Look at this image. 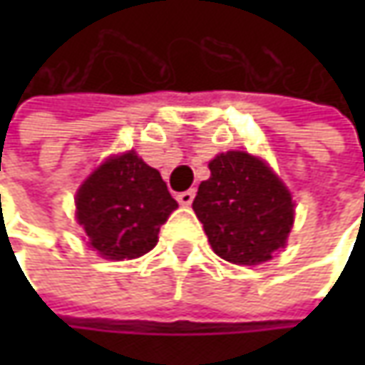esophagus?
Masks as SVG:
<instances>
[{
    "label": "esophagus",
    "instance_id": "1",
    "mask_svg": "<svg viewBox=\"0 0 365 365\" xmlns=\"http://www.w3.org/2000/svg\"><path fill=\"white\" fill-rule=\"evenodd\" d=\"M176 199H178V203H180V205L189 207V205L192 203V199H195V190H192V189L185 190V192H180V195H178Z\"/></svg>",
    "mask_w": 365,
    "mask_h": 365
}]
</instances>
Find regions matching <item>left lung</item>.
Instances as JSON below:
<instances>
[{
    "label": "left lung",
    "instance_id": "8db88e82",
    "mask_svg": "<svg viewBox=\"0 0 365 365\" xmlns=\"http://www.w3.org/2000/svg\"><path fill=\"white\" fill-rule=\"evenodd\" d=\"M192 209L219 258L240 266L272 259L294 223L292 195L266 162L232 150L209 162Z\"/></svg>",
    "mask_w": 365,
    "mask_h": 365
}]
</instances>
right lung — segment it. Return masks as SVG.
I'll list each match as a JSON object with an SVG mask.
<instances>
[{
	"label": "right lung",
	"instance_id": "1",
	"mask_svg": "<svg viewBox=\"0 0 365 365\" xmlns=\"http://www.w3.org/2000/svg\"><path fill=\"white\" fill-rule=\"evenodd\" d=\"M77 223L106 259H133L158 244V232L178 203L160 173L133 150L107 158L78 187Z\"/></svg>",
	"mask_w": 365,
	"mask_h": 365
}]
</instances>
